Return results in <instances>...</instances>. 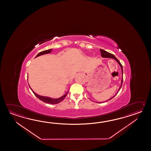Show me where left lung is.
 I'll use <instances>...</instances> for the list:
<instances>
[{"label":"left lung","instance_id":"8db88e82","mask_svg":"<svg viewBox=\"0 0 151 151\" xmlns=\"http://www.w3.org/2000/svg\"><path fill=\"white\" fill-rule=\"evenodd\" d=\"M100 53H101V57H103V58H112V59H114V60H116V61L118 63V64L119 65V66H120L121 69H122V81H121V85H120V86L119 87L118 91V92H116V94H115L114 96H113L112 97H111V98L110 99H109L107 100H110L112 99L113 98L114 96H116V94L117 93H118L119 90H120L121 87L122 86V81H123V68H122V65L121 64L120 62L119 61V60H118L117 58H116V57H115L114 55H112V54H111V53H110L108 52H107L106 51H105V50H102V49H100ZM103 102H105V101H103V102H98V103H103Z\"/></svg>","mask_w":151,"mask_h":151}]
</instances>
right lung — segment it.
I'll return each instance as SVG.
<instances>
[{"label": "right lung", "instance_id": "right-lung-1", "mask_svg": "<svg viewBox=\"0 0 151 151\" xmlns=\"http://www.w3.org/2000/svg\"><path fill=\"white\" fill-rule=\"evenodd\" d=\"M52 51H53V49L52 48V49H49V50H45V51H44L41 52L39 53L37 55L35 58L38 57L39 56L42 55L48 54V53H51ZM30 88H31V90H32L33 93H34V94L39 99L42 100L44 103H47V104H58V103H60L67 96L68 92V91H69L68 90V92L65 94L64 95H63V96H60V97H59L58 98H52L48 97V96H40V95H39L38 94L35 93L31 87H30Z\"/></svg>", "mask_w": 151, "mask_h": 151}]
</instances>
